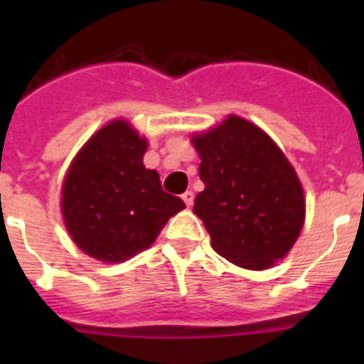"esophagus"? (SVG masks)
Returning <instances> with one entry per match:
<instances>
[{"label":"esophagus","mask_w":364,"mask_h":364,"mask_svg":"<svg viewBox=\"0 0 364 364\" xmlns=\"http://www.w3.org/2000/svg\"><path fill=\"white\" fill-rule=\"evenodd\" d=\"M193 198H195V197H193L191 191H186L184 195H182V200L186 202V205H188V208H191V205H193Z\"/></svg>","instance_id":"obj_1"}]
</instances>
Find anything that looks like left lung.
Listing matches in <instances>:
<instances>
[{
	"label": "left lung",
	"mask_w": 364,
	"mask_h": 364,
	"mask_svg": "<svg viewBox=\"0 0 364 364\" xmlns=\"http://www.w3.org/2000/svg\"><path fill=\"white\" fill-rule=\"evenodd\" d=\"M204 191L193 213L218 255L266 269L290 252L304 224V191L277 144L255 124L230 114L191 138Z\"/></svg>",
	"instance_id": "8db88e82"
}]
</instances>
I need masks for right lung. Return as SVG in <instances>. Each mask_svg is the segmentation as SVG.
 <instances>
[{"instance_id":"right-lung-1","label":"right lung","mask_w":364,"mask_h":364,"mask_svg":"<svg viewBox=\"0 0 364 364\" xmlns=\"http://www.w3.org/2000/svg\"><path fill=\"white\" fill-rule=\"evenodd\" d=\"M147 140L125 120L104 125L80 149L62 188V213L74 244L102 262H122L156 240L186 204L146 169Z\"/></svg>"}]
</instances>
